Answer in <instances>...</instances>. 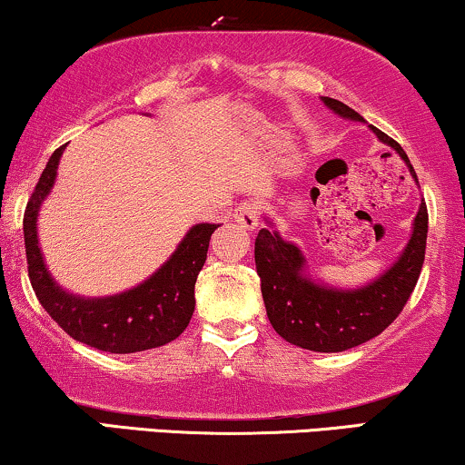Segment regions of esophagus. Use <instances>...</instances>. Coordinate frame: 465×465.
Here are the masks:
<instances>
[{
    "label": "esophagus",
    "instance_id": "34e87169",
    "mask_svg": "<svg viewBox=\"0 0 465 465\" xmlns=\"http://www.w3.org/2000/svg\"><path fill=\"white\" fill-rule=\"evenodd\" d=\"M232 218L239 226L247 228V231H253V228L258 226V207L253 205V203H241V205L234 209Z\"/></svg>",
    "mask_w": 465,
    "mask_h": 465
}]
</instances>
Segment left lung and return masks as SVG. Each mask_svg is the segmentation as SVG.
<instances>
[{"label": "left lung", "instance_id": "left-lung-1", "mask_svg": "<svg viewBox=\"0 0 465 465\" xmlns=\"http://www.w3.org/2000/svg\"><path fill=\"white\" fill-rule=\"evenodd\" d=\"M336 116L351 123H366L358 112L341 101L322 97ZM381 143L390 145L402 158L415 183L417 173L402 145L377 126H368ZM258 232L256 272L260 277L266 315L275 332L292 345L320 353H339L374 339L400 315L415 290L425 258L428 209L421 203L412 220L411 237L396 260L377 277L355 288L323 283L309 269L301 247L283 239L275 222L266 218Z\"/></svg>", "mask_w": 465, "mask_h": 465}]
</instances>
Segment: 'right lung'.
Here are the masks:
<instances>
[{
    "instance_id": "add662e5",
    "label": "right lung",
    "mask_w": 465,
    "mask_h": 465,
    "mask_svg": "<svg viewBox=\"0 0 465 465\" xmlns=\"http://www.w3.org/2000/svg\"><path fill=\"white\" fill-rule=\"evenodd\" d=\"M65 145L53 152L23 220L29 279L48 315L88 347L110 353H137L175 341L194 313V283L207 260L209 239L220 224L190 226L175 252L142 283L110 296L74 294L48 271L40 247L37 218L53 193Z\"/></svg>"
}]
</instances>
